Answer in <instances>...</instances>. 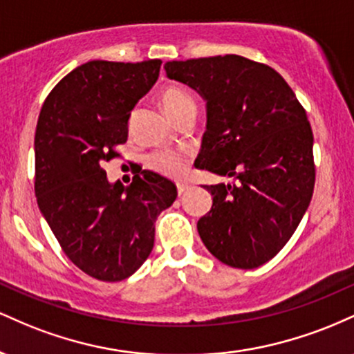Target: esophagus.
Listing matches in <instances>:
<instances>
[{
	"mask_svg": "<svg viewBox=\"0 0 354 354\" xmlns=\"http://www.w3.org/2000/svg\"><path fill=\"white\" fill-rule=\"evenodd\" d=\"M176 188H178V194H183L186 189H188V185H186V183H178Z\"/></svg>",
	"mask_w": 354,
	"mask_h": 354,
	"instance_id": "esophagus-1",
	"label": "esophagus"
}]
</instances>
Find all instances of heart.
Returning <instances> with one entry per match:
<instances>
[{
    "mask_svg": "<svg viewBox=\"0 0 354 354\" xmlns=\"http://www.w3.org/2000/svg\"><path fill=\"white\" fill-rule=\"evenodd\" d=\"M161 103L173 118L181 113L186 108H194V101L185 89L178 86H168L161 93ZM148 163L156 171L168 174V176H180L185 173L186 166H188V156L181 151H174V149H161L149 154Z\"/></svg>",
    "mask_w": 354,
    "mask_h": 354,
    "instance_id": "b5f03b06",
    "label": "heart"
}]
</instances>
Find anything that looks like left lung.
Instances as JSON below:
<instances>
[{
	"instance_id": "left-lung-1",
	"label": "left lung",
	"mask_w": 354,
	"mask_h": 354,
	"mask_svg": "<svg viewBox=\"0 0 354 354\" xmlns=\"http://www.w3.org/2000/svg\"><path fill=\"white\" fill-rule=\"evenodd\" d=\"M165 70L206 100L194 166L234 178L205 186L213 206L198 221L203 243L228 266L265 265L293 236L315 189L306 111L278 71L245 56L168 61Z\"/></svg>"
}]
</instances>
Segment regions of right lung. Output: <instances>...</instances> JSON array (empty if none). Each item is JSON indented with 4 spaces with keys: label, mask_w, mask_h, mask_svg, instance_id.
<instances>
[{
    "label": "right lung",
    "mask_w": 354,
    "mask_h": 354,
    "mask_svg": "<svg viewBox=\"0 0 354 354\" xmlns=\"http://www.w3.org/2000/svg\"><path fill=\"white\" fill-rule=\"evenodd\" d=\"M161 59L88 61L51 89L35 135V194L63 253L81 271L115 283L146 261L154 221L176 185L143 169L109 185L103 165L120 156L133 108L160 76Z\"/></svg>",
    "instance_id": "add662e5"
}]
</instances>
